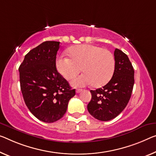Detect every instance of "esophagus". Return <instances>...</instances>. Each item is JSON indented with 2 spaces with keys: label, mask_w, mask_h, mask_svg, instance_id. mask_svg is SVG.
Instances as JSON below:
<instances>
[{
  "label": "esophagus",
  "mask_w": 156,
  "mask_h": 156,
  "mask_svg": "<svg viewBox=\"0 0 156 156\" xmlns=\"http://www.w3.org/2000/svg\"><path fill=\"white\" fill-rule=\"evenodd\" d=\"M81 91H82V89H79V88H78V89H76V93H80Z\"/></svg>",
  "instance_id": "1"
}]
</instances>
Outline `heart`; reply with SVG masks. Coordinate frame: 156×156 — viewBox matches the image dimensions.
<instances>
[{
  "label": "heart",
  "instance_id": "1",
  "mask_svg": "<svg viewBox=\"0 0 156 156\" xmlns=\"http://www.w3.org/2000/svg\"><path fill=\"white\" fill-rule=\"evenodd\" d=\"M68 53L70 58L61 56L56 66L58 73L70 80L81 70L82 75L72 80L75 87L93 84L101 87L107 84L114 75L115 59L111 51L93 44H79L70 47Z\"/></svg>",
  "mask_w": 156,
  "mask_h": 156
}]
</instances>
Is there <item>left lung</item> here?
<instances>
[{"label":"left lung","mask_w":156,"mask_h":156,"mask_svg":"<svg viewBox=\"0 0 156 156\" xmlns=\"http://www.w3.org/2000/svg\"><path fill=\"white\" fill-rule=\"evenodd\" d=\"M114 54L115 69L111 80L102 88L90 90L92 97L87 106L90 114L102 121L114 119L126 108L135 83V71L128 56L119 49Z\"/></svg>","instance_id":"left-lung-1"}]
</instances>
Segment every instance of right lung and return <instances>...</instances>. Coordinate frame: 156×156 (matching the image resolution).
Wrapping results in <instances>:
<instances>
[{"instance_id":"1","label":"right lung","mask_w":156,"mask_h":156,"mask_svg":"<svg viewBox=\"0 0 156 156\" xmlns=\"http://www.w3.org/2000/svg\"><path fill=\"white\" fill-rule=\"evenodd\" d=\"M60 42L46 41L31 49L19 68L21 90L26 106L40 121L53 123L64 116L75 96L56 67Z\"/></svg>"}]
</instances>
